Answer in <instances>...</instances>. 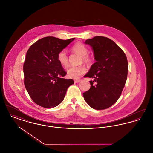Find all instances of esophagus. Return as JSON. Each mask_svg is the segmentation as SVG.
<instances>
[{
    "mask_svg": "<svg viewBox=\"0 0 153 153\" xmlns=\"http://www.w3.org/2000/svg\"><path fill=\"white\" fill-rule=\"evenodd\" d=\"M74 82H76V83H78V82H79L81 81V80H80V79H76V80H74Z\"/></svg>",
    "mask_w": 153,
    "mask_h": 153,
    "instance_id": "1",
    "label": "esophagus"
}]
</instances>
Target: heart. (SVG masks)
<instances>
[{
    "mask_svg": "<svg viewBox=\"0 0 153 153\" xmlns=\"http://www.w3.org/2000/svg\"><path fill=\"white\" fill-rule=\"evenodd\" d=\"M72 51L81 56V63L90 65L92 62V58L88 55V48L81 43H77L72 47ZM57 59L59 63L65 68L69 65V61L67 54L65 51H60L57 56ZM86 72L85 67L84 65L79 66L71 67L67 70V75L69 77L72 79H77Z\"/></svg>",
    "mask_w": 153,
    "mask_h": 153,
    "instance_id": "heart-1",
    "label": "heart"
}]
</instances>
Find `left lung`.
I'll return each instance as SVG.
<instances>
[{"label": "left lung", "mask_w": 153, "mask_h": 153, "mask_svg": "<svg viewBox=\"0 0 153 153\" xmlns=\"http://www.w3.org/2000/svg\"><path fill=\"white\" fill-rule=\"evenodd\" d=\"M84 43L92 47L96 62L84 76L94 80L90 81L91 88L83 93V97L92 108H108L117 102L125 86L128 69L126 56L115 42L106 37L95 36Z\"/></svg>", "instance_id": "obj_1"}]
</instances>
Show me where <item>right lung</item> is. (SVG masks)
I'll list each match as a JSON object with an SVG mask.
<instances>
[{"label":"right lung","mask_w":153,"mask_h":153,"mask_svg":"<svg viewBox=\"0 0 153 153\" xmlns=\"http://www.w3.org/2000/svg\"><path fill=\"white\" fill-rule=\"evenodd\" d=\"M74 39L45 37L28 49L23 68L24 84L37 105L47 108L57 106L63 101L68 87L74 83L72 79L63 78L66 72L57 56Z\"/></svg>","instance_id":"1"}]
</instances>
